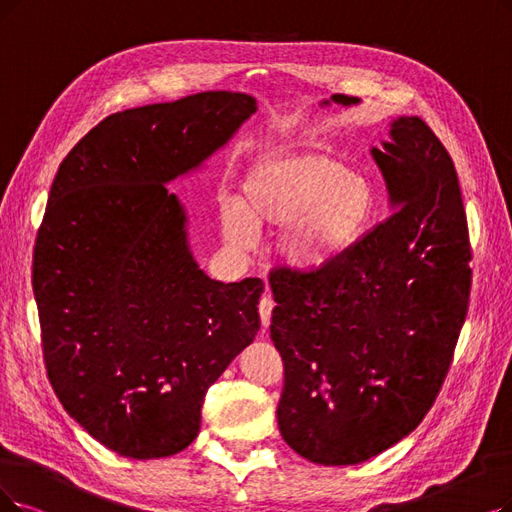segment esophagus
I'll use <instances>...</instances> for the list:
<instances>
[{
    "label": "esophagus",
    "mask_w": 512,
    "mask_h": 512,
    "mask_svg": "<svg viewBox=\"0 0 512 512\" xmlns=\"http://www.w3.org/2000/svg\"><path fill=\"white\" fill-rule=\"evenodd\" d=\"M273 298H271V292L267 290L264 292V296L260 298V304H258V313H260V321H262V327L267 330L269 323H271V313H273Z\"/></svg>",
    "instance_id": "1"
}]
</instances>
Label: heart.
<instances>
[{"instance_id": "heart-1", "label": "heart", "mask_w": 512, "mask_h": 512, "mask_svg": "<svg viewBox=\"0 0 512 512\" xmlns=\"http://www.w3.org/2000/svg\"><path fill=\"white\" fill-rule=\"evenodd\" d=\"M374 206L370 178L344 168L334 155H267L245 174L237 210L227 216V233L245 245L252 229L288 224L279 241L281 256L298 269H321L355 248Z\"/></svg>"}]
</instances>
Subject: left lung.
<instances>
[{
	"mask_svg": "<svg viewBox=\"0 0 512 512\" xmlns=\"http://www.w3.org/2000/svg\"><path fill=\"white\" fill-rule=\"evenodd\" d=\"M391 138L372 155L397 212L321 269L269 275L279 431L315 464H359L410 435L441 391L468 311L473 254L454 161L420 117L393 121Z\"/></svg>",
	"mask_w": 512,
	"mask_h": 512,
	"instance_id": "1",
	"label": "left lung"
}]
</instances>
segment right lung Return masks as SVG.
I'll use <instances>...</instances> for the list:
<instances>
[{"instance_id": "1", "label": "right lung", "mask_w": 512, "mask_h": 512, "mask_svg": "<svg viewBox=\"0 0 512 512\" xmlns=\"http://www.w3.org/2000/svg\"><path fill=\"white\" fill-rule=\"evenodd\" d=\"M256 111L201 92L109 115L63 159L33 250L48 380L115 454L182 452L208 388L260 330L262 281L210 279L163 182L197 168Z\"/></svg>"}]
</instances>
